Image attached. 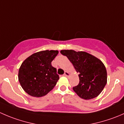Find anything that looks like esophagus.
I'll return each instance as SVG.
<instances>
[{
  "label": "esophagus",
  "instance_id": "esophagus-1",
  "mask_svg": "<svg viewBox=\"0 0 124 124\" xmlns=\"http://www.w3.org/2000/svg\"><path fill=\"white\" fill-rule=\"evenodd\" d=\"M63 75H64L65 76H67V77H69V76H70V74L68 72V71H65Z\"/></svg>",
  "mask_w": 124,
  "mask_h": 124
}]
</instances>
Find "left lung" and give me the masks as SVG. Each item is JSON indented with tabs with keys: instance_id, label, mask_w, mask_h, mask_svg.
<instances>
[{
	"instance_id": "obj_1",
	"label": "left lung",
	"mask_w": 124,
	"mask_h": 124,
	"mask_svg": "<svg viewBox=\"0 0 124 124\" xmlns=\"http://www.w3.org/2000/svg\"><path fill=\"white\" fill-rule=\"evenodd\" d=\"M61 54L66 56L78 74L79 83L73 87L78 97L91 100L99 95L107 83V70L102 61L85 52L62 50Z\"/></svg>"
}]
</instances>
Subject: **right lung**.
Returning a JSON list of instances; mask_svg holds the SVG:
<instances>
[{
    "instance_id": "right-lung-1",
    "label": "right lung",
    "mask_w": 124,
    "mask_h": 124,
    "mask_svg": "<svg viewBox=\"0 0 124 124\" xmlns=\"http://www.w3.org/2000/svg\"><path fill=\"white\" fill-rule=\"evenodd\" d=\"M57 50L35 53L23 61L18 71V81L24 91L31 96L41 97L52 91L59 79L52 62Z\"/></svg>"
}]
</instances>
